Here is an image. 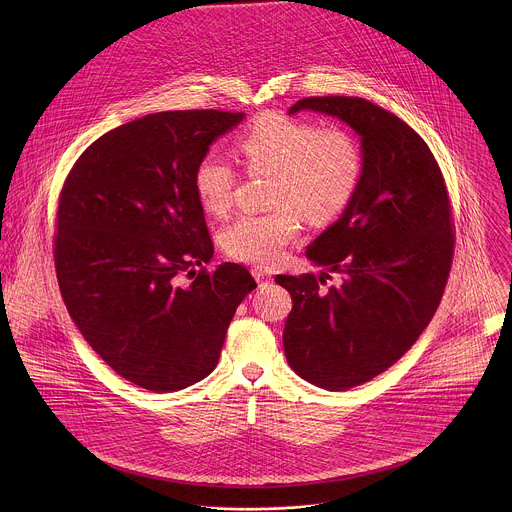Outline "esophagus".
I'll use <instances>...</instances> for the list:
<instances>
[{
	"label": "esophagus",
	"instance_id": "1",
	"mask_svg": "<svg viewBox=\"0 0 512 512\" xmlns=\"http://www.w3.org/2000/svg\"><path fill=\"white\" fill-rule=\"evenodd\" d=\"M252 276H254V280H256L260 286H266V284H270V280H272L270 272H266V270H262V268H254V270H252Z\"/></svg>",
	"mask_w": 512,
	"mask_h": 512
}]
</instances>
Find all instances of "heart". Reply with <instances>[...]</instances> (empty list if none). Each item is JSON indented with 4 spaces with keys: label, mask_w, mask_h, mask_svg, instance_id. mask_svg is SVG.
I'll use <instances>...</instances> for the list:
<instances>
[{
    "label": "heart",
    "mask_w": 512,
    "mask_h": 512,
    "mask_svg": "<svg viewBox=\"0 0 512 512\" xmlns=\"http://www.w3.org/2000/svg\"><path fill=\"white\" fill-rule=\"evenodd\" d=\"M250 175H270L268 213L240 215L220 234L224 252L246 264L272 266L299 232V220L327 224L355 199L365 171L359 140L343 126L266 112L236 138ZM236 171L219 155H205L193 171V189L203 209L228 213L236 191Z\"/></svg>",
    "instance_id": "heart-1"
}]
</instances>
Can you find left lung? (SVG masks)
<instances>
[{
	"instance_id": "1",
	"label": "left lung",
	"mask_w": 512,
	"mask_h": 512,
	"mask_svg": "<svg viewBox=\"0 0 512 512\" xmlns=\"http://www.w3.org/2000/svg\"><path fill=\"white\" fill-rule=\"evenodd\" d=\"M299 110L349 124L365 157L361 187L305 256L343 274L276 276L292 295L286 359L303 380L331 390L365 384L394 365L438 309L453 260L451 203L428 144L398 116L357 96H309Z\"/></svg>"
}]
</instances>
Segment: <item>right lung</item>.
I'll list each match as a JSON object with an SVG mask.
<instances>
[{
    "label": "right lung",
    "mask_w": 512,
    "mask_h": 512,
    "mask_svg": "<svg viewBox=\"0 0 512 512\" xmlns=\"http://www.w3.org/2000/svg\"><path fill=\"white\" fill-rule=\"evenodd\" d=\"M242 118L177 110L118 126L82 151L59 195L53 256L69 315L106 365L151 392L209 376L256 288L240 264L205 268L215 246L193 189L199 159Z\"/></svg>",
    "instance_id": "right-lung-1"
}]
</instances>
